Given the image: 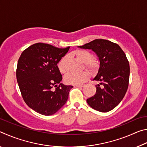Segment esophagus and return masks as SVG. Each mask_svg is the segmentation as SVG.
<instances>
[{
    "label": "esophagus",
    "mask_w": 147,
    "mask_h": 147,
    "mask_svg": "<svg viewBox=\"0 0 147 147\" xmlns=\"http://www.w3.org/2000/svg\"><path fill=\"white\" fill-rule=\"evenodd\" d=\"M74 87H76V88H82L84 86V85H75L74 86Z\"/></svg>",
    "instance_id": "34e87169"
}]
</instances>
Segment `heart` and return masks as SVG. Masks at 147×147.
I'll return each instance as SVG.
<instances>
[{"mask_svg": "<svg viewBox=\"0 0 147 147\" xmlns=\"http://www.w3.org/2000/svg\"><path fill=\"white\" fill-rule=\"evenodd\" d=\"M74 54L84 63V65L88 70L94 73L98 68L97 61L93 59V56L90 52L87 50H78L74 53ZM68 56H63L57 63V67L59 71L62 74L67 73L69 71V61ZM89 78V73L88 71H84L80 73H75L71 72L69 73L64 78V81L67 84L69 85H80L86 82Z\"/></svg>", "mask_w": 147, "mask_h": 147, "instance_id": "b5f03b06", "label": "heart"}]
</instances>
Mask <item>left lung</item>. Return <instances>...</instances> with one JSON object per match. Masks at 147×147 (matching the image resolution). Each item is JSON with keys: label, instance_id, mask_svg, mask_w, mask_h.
<instances>
[{"label": "left lung", "instance_id": "obj_1", "mask_svg": "<svg viewBox=\"0 0 147 147\" xmlns=\"http://www.w3.org/2000/svg\"><path fill=\"white\" fill-rule=\"evenodd\" d=\"M78 47L91 49L100 60L98 73L94 78L100 84L96 86V93L87 99V102L98 111H111L123 100L128 88L130 65L125 53L119 45L102 39Z\"/></svg>", "mask_w": 147, "mask_h": 147}]
</instances>
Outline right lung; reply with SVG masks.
I'll list each match as a JSON object with an SVG mask.
<instances>
[{
    "instance_id": "obj_1",
    "label": "right lung",
    "mask_w": 147,
    "mask_h": 147,
    "mask_svg": "<svg viewBox=\"0 0 147 147\" xmlns=\"http://www.w3.org/2000/svg\"><path fill=\"white\" fill-rule=\"evenodd\" d=\"M69 48L37 43L24 50L19 59L16 77L21 95L30 108L41 115L57 112L66 103L73 88L60 83L62 76L57 67Z\"/></svg>"
}]
</instances>
